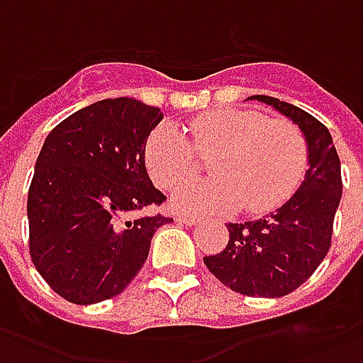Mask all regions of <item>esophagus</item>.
<instances>
[{
    "label": "esophagus",
    "mask_w": 363,
    "mask_h": 363,
    "mask_svg": "<svg viewBox=\"0 0 363 363\" xmlns=\"http://www.w3.org/2000/svg\"><path fill=\"white\" fill-rule=\"evenodd\" d=\"M176 220L184 222V224H187V226H193V224L197 222V218H195V216H185V214H178V216H176Z\"/></svg>",
    "instance_id": "1"
}]
</instances>
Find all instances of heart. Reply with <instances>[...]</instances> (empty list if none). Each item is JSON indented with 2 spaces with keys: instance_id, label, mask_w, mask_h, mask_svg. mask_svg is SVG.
<instances>
[{
  "instance_id": "1",
  "label": "heart",
  "mask_w": 363,
  "mask_h": 363,
  "mask_svg": "<svg viewBox=\"0 0 363 363\" xmlns=\"http://www.w3.org/2000/svg\"><path fill=\"white\" fill-rule=\"evenodd\" d=\"M191 143L162 123L145 145V164L158 187L168 189L196 171V155L213 156L211 180H190L170 195L176 213L214 214L243 207L261 214L282 205L306 176L308 141L294 121L242 108H224L189 123Z\"/></svg>"
}]
</instances>
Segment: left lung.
I'll return each mask as SVG.
<instances>
[{"instance_id": "8db88e82", "label": "left lung", "mask_w": 363, "mask_h": 363, "mask_svg": "<svg viewBox=\"0 0 363 363\" xmlns=\"http://www.w3.org/2000/svg\"><path fill=\"white\" fill-rule=\"evenodd\" d=\"M286 116L308 141L309 168L300 189L259 220L230 222L228 245L203 257L224 286L251 298H280L300 288L327 255L333 222L342 197L340 160L329 129L311 113L279 98L255 94Z\"/></svg>"}]
</instances>
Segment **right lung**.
Wrapping results in <instances>:
<instances>
[{
  "label": "right lung",
  "instance_id": "1",
  "mask_svg": "<svg viewBox=\"0 0 363 363\" xmlns=\"http://www.w3.org/2000/svg\"><path fill=\"white\" fill-rule=\"evenodd\" d=\"M160 108L106 98L55 125L28 187V247L50 288L91 306L110 300L141 271L162 214H129L166 197L145 168V145Z\"/></svg>",
  "mask_w": 363,
  "mask_h": 363
}]
</instances>
